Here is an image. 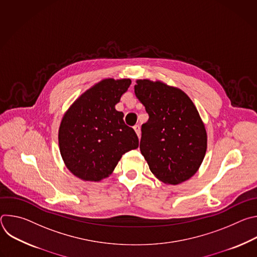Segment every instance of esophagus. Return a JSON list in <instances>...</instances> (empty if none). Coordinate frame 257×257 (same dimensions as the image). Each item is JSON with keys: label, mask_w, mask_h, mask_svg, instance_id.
I'll return each instance as SVG.
<instances>
[{"label": "esophagus", "mask_w": 257, "mask_h": 257, "mask_svg": "<svg viewBox=\"0 0 257 257\" xmlns=\"http://www.w3.org/2000/svg\"><path fill=\"white\" fill-rule=\"evenodd\" d=\"M133 128H134V130H135V132H136L137 136H138V137H140V134H141V131H140V126H139V125H135Z\"/></svg>", "instance_id": "34e87169"}]
</instances>
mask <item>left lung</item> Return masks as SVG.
Wrapping results in <instances>:
<instances>
[{"instance_id": "left-lung-1", "label": "left lung", "mask_w": 257, "mask_h": 257, "mask_svg": "<svg viewBox=\"0 0 257 257\" xmlns=\"http://www.w3.org/2000/svg\"><path fill=\"white\" fill-rule=\"evenodd\" d=\"M136 83L135 95L150 117L141 127L140 152L157 178L177 185L191 178L204 159V125L182 90L146 79Z\"/></svg>"}]
</instances>
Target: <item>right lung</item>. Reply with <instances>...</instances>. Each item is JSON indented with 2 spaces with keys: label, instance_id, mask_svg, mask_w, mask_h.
<instances>
[{
  "label": "right lung",
  "instance_id": "obj_1",
  "mask_svg": "<svg viewBox=\"0 0 257 257\" xmlns=\"http://www.w3.org/2000/svg\"><path fill=\"white\" fill-rule=\"evenodd\" d=\"M130 79H104L85 91L65 114L59 129L60 153L67 168L85 181L113 172L122 156L138 148V137L115 105Z\"/></svg>",
  "mask_w": 257,
  "mask_h": 257
}]
</instances>
